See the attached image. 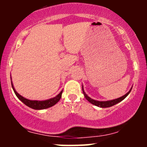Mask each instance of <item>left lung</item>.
Returning a JSON list of instances; mask_svg holds the SVG:
<instances>
[{
  "mask_svg": "<svg viewBox=\"0 0 147 147\" xmlns=\"http://www.w3.org/2000/svg\"><path fill=\"white\" fill-rule=\"evenodd\" d=\"M131 89L129 90V91L126 94H124V96H122V97H119V98L116 99V100H109V101H105V102H100V101H97V100H92V99H91L90 97H89L87 95V94H85V92H84V90H83V88H82V91H83V93H84V97H85V98L87 99V101H89L90 102L91 104H92V105H94L95 106H97V107H102V108H105V107H112L113 106V105H115L116 104L119 103L121 101H122L123 100H124V98H125L126 97H127V95H128L129 94V92H131Z\"/></svg>",
  "mask_w": 147,
  "mask_h": 147,
  "instance_id": "obj_1",
  "label": "left lung"
}]
</instances>
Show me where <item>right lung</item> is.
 Wrapping results in <instances>:
<instances>
[{"label":"right lung","instance_id":"obj_1","mask_svg":"<svg viewBox=\"0 0 147 147\" xmlns=\"http://www.w3.org/2000/svg\"><path fill=\"white\" fill-rule=\"evenodd\" d=\"M11 84H12V87H13V91H14L15 94H16V95L17 96L18 98L20 101L23 102L25 105H27L28 107H29L32 108V109H44L53 106V105H55L56 103H57V102H59V100H60V98H61L62 93H63V91H61L57 96H56V97H55L54 98L50 99V100H45V101L30 100L26 98H24V97H22L21 95H20V94H19L15 90L12 82H11Z\"/></svg>","mask_w":147,"mask_h":147}]
</instances>
